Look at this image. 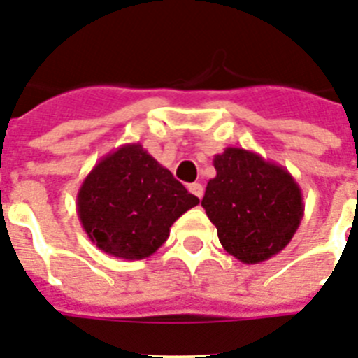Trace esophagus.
<instances>
[{"mask_svg":"<svg viewBox=\"0 0 358 358\" xmlns=\"http://www.w3.org/2000/svg\"><path fill=\"white\" fill-rule=\"evenodd\" d=\"M189 193H193L196 198H202L203 196V185L194 182V184H189Z\"/></svg>","mask_w":358,"mask_h":358,"instance_id":"1","label":"esophagus"}]
</instances>
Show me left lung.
Masks as SVG:
<instances>
[{"mask_svg": "<svg viewBox=\"0 0 358 358\" xmlns=\"http://www.w3.org/2000/svg\"><path fill=\"white\" fill-rule=\"evenodd\" d=\"M202 207L222 248L240 262L260 264L291 242L304 216L302 191L289 171L242 147L213 158Z\"/></svg>", "mask_w": 358, "mask_h": 358, "instance_id": "8db88e82", "label": "left lung"}]
</instances>
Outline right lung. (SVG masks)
Returning a JSON list of instances; mask_svg holds the SVG:
<instances>
[{
  "label": "right lung",
  "instance_id": "right-lung-1",
  "mask_svg": "<svg viewBox=\"0 0 358 358\" xmlns=\"http://www.w3.org/2000/svg\"><path fill=\"white\" fill-rule=\"evenodd\" d=\"M198 202L140 143L103 156L76 196L78 216L92 244L123 260L156 253L169 238L171 225Z\"/></svg>",
  "mask_w": 358,
  "mask_h": 358
}]
</instances>
